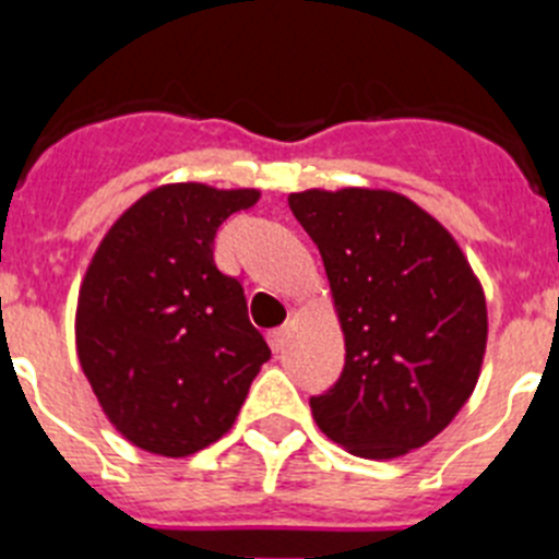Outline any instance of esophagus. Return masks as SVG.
<instances>
[{"instance_id":"1","label":"esophagus","mask_w":559,"mask_h":559,"mask_svg":"<svg viewBox=\"0 0 559 559\" xmlns=\"http://www.w3.org/2000/svg\"><path fill=\"white\" fill-rule=\"evenodd\" d=\"M285 338H288V328H276V330H271V333H269V344H271V349H274V353H280V349L285 347Z\"/></svg>"}]
</instances>
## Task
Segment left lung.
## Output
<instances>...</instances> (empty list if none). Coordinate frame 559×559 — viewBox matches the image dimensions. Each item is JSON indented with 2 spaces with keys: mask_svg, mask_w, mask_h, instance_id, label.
<instances>
[{
  "mask_svg": "<svg viewBox=\"0 0 559 559\" xmlns=\"http://www.w3.org/2000/svg\"><path fill=\"white\" fill-rule=\"evenodd\" d=\"M328 271L344 372L310 397L316 426L364 459H394L451 426L476 389L487 302L451 231L389 190L288 195Z\"/></svg>",
  "mask_w": 559,
  "mask_h": 559,
  "instance_id": "left-lung-1",
  "label": "left lung"
}]
</instances>
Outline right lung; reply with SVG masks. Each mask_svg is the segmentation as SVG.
Instances as JSON below:
<instances>
[{
    "instance_id": "1",
    "label": "right lung",
    "mask_w": 559,
    "mask_h": 559,
    "mask_svg": "<svg viewBox=\"0 0 559 559\" xmlns=\"http://www.w3.org/2000/svg\"><path fill=\"white\" fill-rule=\"evenodd\" d=\"M257 190L165 185L122 212L78 296V358L111 426L142 451L190 456L235 423L271 358L215 231Z\"/></svg>"
}]
</instances>
